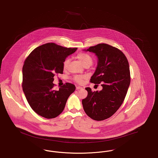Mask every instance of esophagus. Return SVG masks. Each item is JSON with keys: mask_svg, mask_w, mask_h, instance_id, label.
<instances>
[{"mask_svg": "<svg viewBox=\"0 0 158 158\" xmlns=\"http://www.w3.org/2000/svg\"><path fill=\"white\" fill-rule=\"evenodd\" d=\"M83 89V88L81 87V86H77L76 89V90H80V89Z\"/></svg>", "mask_w": 158, "mask_h": 158, "instance_id": "obj_1", "label": "esophagus"}]
</instances>
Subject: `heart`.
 Returning <instances> with one entry per match:
<instances>
[{
	"label": "heart",
	"mask_w": 158,
	"mask_h": 158,
	"mask_svg": "<svg viewBox=\"0 0 158 158\" xmlns=\"http://www.w3.org/2000/svg\"><path fill=\"white\" fill-rule=\"evenodd\" d=\"M77 58L79 59V60L81 62L83 66L86 64H89L90 66L93 62L92 57L88 54L85 53H81L78 54L77 55ZM69 62V59H66L64 60L63 64L64 69H66L68 68ZM85 78H86V76H83V75H76L74 77L75 81L79 83H82V82H83V81L85 79Z\"/></svg>",
	"instance_id": "heart-1"
}]
</instances>
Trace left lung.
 I'll return each mask as SVG.
<instances>
[{
	"label": "left lung",
	"mask_w": 158,
	"mask_h": 158,
	"mask_svg": "<svg viewBox=\"0 0 158 158\" xmlns=\"http://www.w3.org/2000/svg\"><path fill=\"white\" fill-rule=\"evenodd\" d=\"M86 52L95 53L98 64L90 82L102 83L103 89L92 92L86 88L87 97L82 100L85 113L94 120L112 116L120 107L130 85L129 65L125 55L116 48L105 44L91 46Z\"/></svg>",
	"instance_id": "left-lung-1"
}]
</instances>
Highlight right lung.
<instances>
[{
	"instance_id": "1",
	"label": "right lung",
	"mask_w": 158,
	"mask_h": 158,
	"mask_svg": "<svg viewBox=\"0 0 158 158\" xmlns=\"http://www.w3.org/2000/svg\"><path fill=\"white\" fill-rule=\"evenodd\" d=\"M76 50L48 43L35 48L26 58L22 88L30 106L39 115L47 119L57 117L75 90V86L70 83L55 90L53 82L56 73H63L66 58Z\"/></svg>"
}]
</instances>
